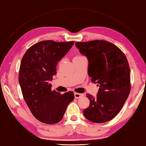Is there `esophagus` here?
<instances>
[{
	"label": "esophagus",
	"mask_w": 146,
	"mask_h": 146,
	"mask_svg": "<svg viewBox=\"0 0 146 146\" xmlns=\"http://www.w3.org/2000/svg\"><path fill=\"white\" fill-rule=\"evenodd\" d=\"M83 94H81V93H78V92H75L74 93V96L76 98H80L82 96H83Z\"/></svg>",
	"instance_id": "esophagus-1"
}]
</instances>
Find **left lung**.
I'll use <instances>...</instances> for the list:
<instances>
[{"label":"left lung","instance_id":"1","mask_svg":"<svg viewBox=\"0 0 146 146\" xmlns=\"http://www.w3.org/2000/svg\"><path fill=\"white\" fill-rule=\"evenodd\" d=\"M76 46L87 57L88 74L100 87L96 98L87 94L90 105L83 114L94 123L111 120L120 111L131 91L127 57L118 46L104 40L77 42Z\"/></svg>","mask_w":146,"mask_h":146}]
</instances>
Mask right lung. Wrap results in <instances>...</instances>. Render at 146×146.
<instances>
[{"instance_id":"obj_1","label":"right lung","mask_w":146,"mask_h":146,"mask_svg":"<svg viewBox=\"0 0 146 146\" xmlns=\"http://www.w3.org/2000/svg\"><path fill=\"white\" fill-rule=\"evenodd\" d=\"M74 43L42 40L30 46L21 60L19 82L24 100L33 116L42 123L60 121L68 104L74 99L72 91L61 94L52 90L49 83L56 74L57 62Z\"/></svg>"}]
</instances>
